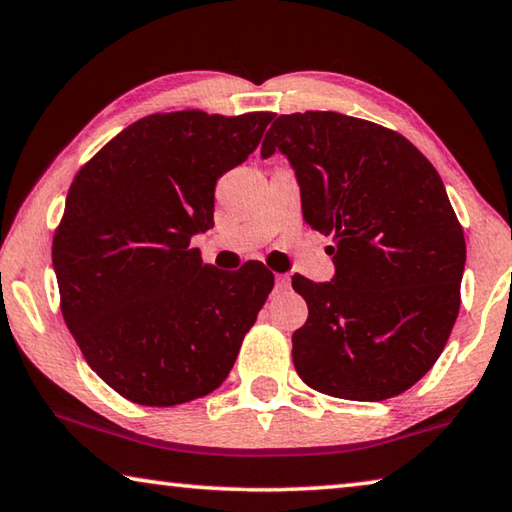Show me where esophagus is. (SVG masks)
Wrapping results in <instances>:
<instances>
[{"instance_id":"obj_1","label":"esophagus","mask_w":512,"mask_h":512,"mask_svg":"<svg viewBox=\"0 0 512 512\" xmlns=\"http://www.w3.org/2000/svg\"><path fill=\"white\" fill-rule=\"evenodd\" d=\"M289 287V275H275V289L285 291Z\"/></svg>"}]
</instances>
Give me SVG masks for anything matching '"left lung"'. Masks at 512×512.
<instances>
[{"instance_id":"1","label":"left lung","mask_w":512,"mask_h":512,"mask_svg":"<svg viewBox=\"0 0 512 512\" xmlns=\"http://www.w3.org/2000/svg\"><path fill=\"white\" fill-rule=\"evenodd\" d=\"M294 168L303 221L326 237L330 282L291 278L307 321L294 367L316 392L385 401L426 376L460 310L465 234L431 161L401 134L335 111L280 116L262 159Z\"/></svg>"}]
</instances>
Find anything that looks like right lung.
I'll use <instances>...</instances> for the list:
<instances>
[{
	"instance_id": "obj_1",
	"label": "right lung",
	"mask_w": 512,
	"mask_h": 512,
	"mask_svg": "<svg viewBox=\"0 0 512 512\" xmlns=\"http://www.w3.org/2000/svg\"><path fill=\"white\" fill-rule=\"evenodd\" d=\"M275 113L136 120L79 170L52 243L61 312L86 362L139 405L189 403L230 373L273 273L202 264L216 182L243 164Z\"/></svg>"
}]
</instances>
